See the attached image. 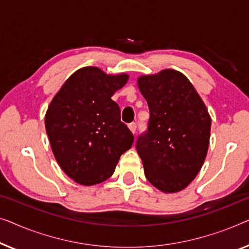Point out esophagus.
<instances>
[{
	"label": "esophagus",
	"instance_id": "obj_1",
	"mask_svg": "<svg viewBox=\"0 0 249 249\" xmlns=\"http://www.w3.org/2000/svg\"><path fill=\"white\" fill-rule=\"evenodd\" d=\"M128 128L131 129V132L133 133V134H134V133L136 132V123H131V124H128Z\"/></svg>",
	"mask_w": 249,
	"mask_h": 249
}]
</instances>
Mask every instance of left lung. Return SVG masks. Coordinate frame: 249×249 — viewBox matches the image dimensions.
<instances>
[{
  "label": "left lung",
  "mask_w": 249,
  "mask_h": 249,
  "mask_svg": "<svg viewBox=\"0 0 249 249\" xmlns=\"http://www.w3.org/2000/svg\"><path fill=\"white\" fill-rule=\"evenodd\" d=\"M138 83L150 111L146 131L135 143L146 179L164 193L181 191L205 160L208 109L186 76L174 70L141 76Z\"/></svg>",
  "instance_id": "1"
}]
</instances>
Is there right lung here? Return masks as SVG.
<instances>
[{
	"label": "right lung",
	"instance_id": "right-lung-1",
	"mask_svg": "<svg viewBox=\"0 0 249 249\" xmlns=\"http://www.w3.org/2000/svg\"><path fill=\"white\" fill-rule=\"evenodd\" d=\"M127 79L83 68L66 80L48 107L45 126L55 159L76 183L90 186L108 179L133 144L134 136L111 100Z\"/></svg>",
	"mask_w": 249,
	"mask_h": 249
}]
</instances>
